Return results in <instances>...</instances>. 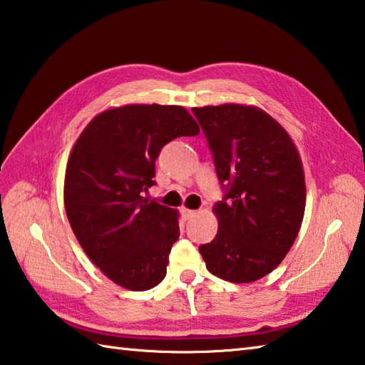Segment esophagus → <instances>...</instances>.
I'll list each match as a JSON object with an SVG mask.
<instances>
[{
	"label": "esophagus",
	"mask_w": 365,
	"mask_h": 365,
	"mask_svg": "<svg viewBox=\"0 0 365 365\" xmlns=\"http://www.w3.org/2000/svg\"><path fill=\"white\" fill-rule=\"evenodd\" d=\"M181 212H182V217H184L185 220H189L190 217H193V215L197 214V211H193V210H187V207H182Z\"/></svg>",
	"instance_id": "34e87169"
}]
</instances>
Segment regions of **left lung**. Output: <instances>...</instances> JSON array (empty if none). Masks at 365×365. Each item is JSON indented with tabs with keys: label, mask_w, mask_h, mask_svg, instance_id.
Segmentation results:
<instances>
[{
	"label": "left lung",
	"mask_w": 365,
	"mask_h": 365,
	"mask_svg": "<svg viewBox=\"0 0 365 365\" xmlns=\"http://www.w3.org/2000/svg\"><path fill=\"white\" fill-rule=\"evenodd\" d=\"M224 198L214 205L219 232L200 245L207 271L249 284L276 269L296 240L306 210L299 153L263 110L237 103L192 108Z\"/></svg>",
	"instance_id": "1"
}]
</instances>
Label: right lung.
<instances>
[{
    "instance_id": "right-lung-1",
    "label": "right lung",
    "mask_w": 365,
    "mask_h": 365,
    "mask_svg": "<svg viewBox=\"0 0 365 365\" xmlns=\"http://www.w3.org/2000/svg\"><path fill=\"white\" fill-rule=\"evenodd\" d=\"M197 133L187 110L153 103L102 111L78 137L66 168V214L85 254L115 284L145 292L165 277L178 212L143 192L155 184L162 148Z\"/></svg>"
}]
</instances>
